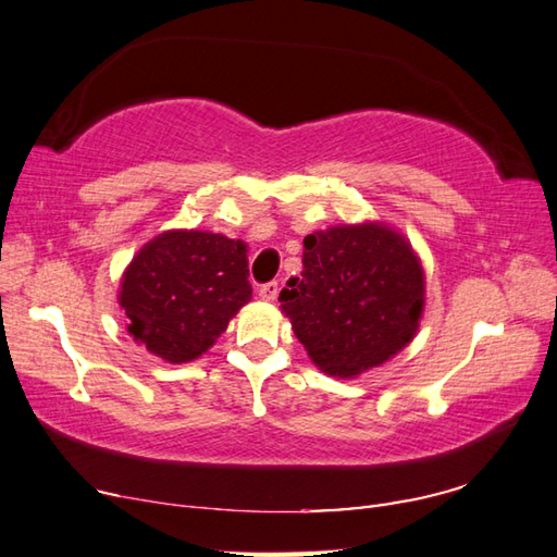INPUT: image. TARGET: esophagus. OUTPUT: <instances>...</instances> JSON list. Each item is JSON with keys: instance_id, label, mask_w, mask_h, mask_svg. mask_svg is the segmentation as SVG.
Instances as JSON below:
<instances>
[{"instance_id": "esophagus-1", "label": "esophagus", "mask_w": 557, "mask_h": 557, "mask_svg": "<svg viewBox=\"0 0 557 557\" xmlns=\"http://www.w3.org/2000/svg\"><path fill=\"white\" fill-rule=\"evenodd\" d=\"M277 292H280V285L277 282H268V285H263L258 289V297L263 301H275L277 299Z\"/></svg>"}]
</instances>
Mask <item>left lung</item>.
Returning a JSON list of instances; mask_svg holds the SVG:
<instances>
[{
  "mask_svg": "<svg viewBox=\"0 0 557 557\" xmlns=\"http://www.w3.org/2000/svg\"><path fill=\"white\" fill-rule=\"evenodd\" d=\"M301 263L280 309L323 373L357 377L419 333L425 272L399 230L373 220L318 230L304 239Z\"/></svg>",
  "mask_w": 557,
  "mask_h": 557,
  "instance_id": "left-lung-1",
  "label": "left lung"
}]
</instances>
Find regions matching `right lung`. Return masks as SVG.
<instances>
[{
    "label": "right lung",
    "instance_id": "right-lung-1",
    "mask_svg": "<svg viewBox=\"0 0 557 557\" xmlns=\"http://www.w3.org/2000/svg\"><path fill=\"white\" fill-rule=\"evenodd\" d=\"M116 301L136 345L170 363L194 361L251 301L246 244L203 230L152 236L126 265Z\"/></svg>",
    "mask_w": 557,
    "mask_h": 557
}]
</instances>
